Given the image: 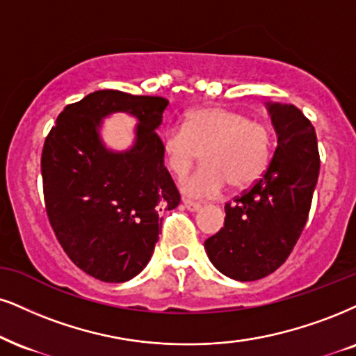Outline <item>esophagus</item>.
Segmentation results:
<instances>
[{
	"label": "esophagus",
	"mask_w": 356,
	"mask_h": 356,
	"mask_svg": "<svg viewBox=\"0 0 356 356\" xmlns=\"http://www.w3.org/2000/svg\"><path fill=\"white\" fill-rule=\"evenodd\" d=\"M183 204H185V208L188 209V211H198V209L201 208L200 203H195V201H191V200H183Z\"/></svg>",
	"instance_id": "esophagus-1"
}]
</instances>
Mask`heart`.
<instances>
[{
	"mask_svg": "<svg viewBox=\"0 0 356 356\" xmlns=\"http://www.w3.org/2000/svg\"><path fill=\"white\" fill-rule=\"evenodd\" d=\"M272 137L264 122L221 105H206L188 112L183 127H170L161 135L166 168L183 178L203 152L204 166L183 183L196 198L216 196L227 186H252L270 161Z\"/></svg>",
	"mask_w": 356,
	"mask_h": 356,
	"instance_id": "b5f03b06",
	"label": "heart"
}]
</instances>
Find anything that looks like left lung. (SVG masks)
<instances>
[{
  "mask_svg": "<svg viewBox=\"0 0 356 356\" xmlns=\"http://www.w3.org/2000/svg\"><path fill=\"white\" fill-rule=\"evenodd\" d=\"M277 148L266 173L225 206V227L204 241L213 266L227 277L251 282L279 269L300 238L320 158L314 125L296 105L267 102Z\"/></svg>",
  "mask_w": 356,
  "mask_h": 356,
  "instance_id": "1",
  "label": "left lung"
}]
</instances>
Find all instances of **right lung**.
Returning <instances> with one entry per match:
<instances>
[{
    "label": "right lung",
    "mask_w": 356,
    "mask_h": 356,
    "mask_svg": "<svg viewBox=\"0 0 356 356\" xmlns=\"http://www.w3.org/2000/svg\"><path fill=\"white\" fill-rule=\"evenodd\" d=\"M168 100L97 90L57 117L41 156L44 201L63 249L79 269L102 282H127L150 261L161 211L179 204L156 135ZM124 111L138 118L134 145L113 152L102 120Z\"/></svg>",
    "instance_id": "obj_1"
}]
</instances>
